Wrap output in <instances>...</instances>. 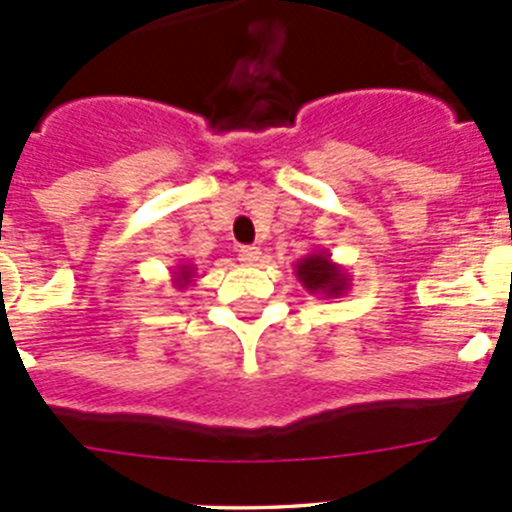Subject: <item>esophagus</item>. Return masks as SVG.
<instances>
[{
    "instance_id": "obj_1",
    "label": "esophagus",
    "mask_w": 512,
    "mask_h": 512,
    "mask_svg": "<svg viewBox=\"0 0 512 512\" xmlns=\"http://www.w3.org/2000/svg\"><path fill=\"white\" fill-rule=\"evenodd\" d=\"M260 257H262L260 247H255V245L240 247V262H242V265H257V262H260Z\"/></svg>"
}]
</instances>
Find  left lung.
I'll list each match as a JSON object with an SVG mask.
<instances>
[{"mask_svg":"<svg viewBox=\"0 0 512 512\" xmlns=\"http://www.w3.org/2000/svg\"><path fill=\"white\" fill-rule=\"evenodd\" d=\"M294 275H297L299 285L307 289L309 294H319V297L327 299H339L352 287V275L342 265H337L329 252L304 255L294 265Z\"/></svg>","mask_w":512,"mask_h":512,"instance_id":"1","label":"left lung"}]
</instances>
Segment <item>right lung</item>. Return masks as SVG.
<instances>
[{"mask_svg":"<svg viewBox=\"0 0 512 512\" xmlns=\"http://www.w3.org/2000/svg\"><path fill=\"white\" fill-rule=\"evenodd\" d=\"M195 272H198V267L190 265V262H180V265H175V270L170 272V277H173V287L180 289V292L188 289L195 282Z\"/></svg>","mask_w":512,"mask_h":512,"instance_id":"1","label":"right lung"}]
</instances>
